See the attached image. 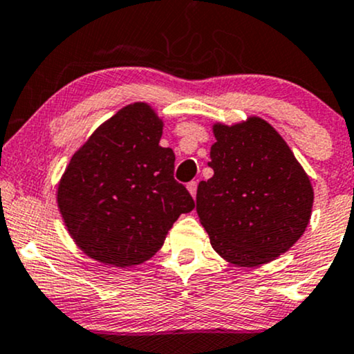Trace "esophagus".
<instances>
[{"instance_id": "obj_1", "label": "esophagus", "mask_w": 354, "mask_h": 354, "mask_svg": "<svg viewBox=\"0 0 354 354\" xmlns=\"http://www.w3.org/2000/svg\"><path fill=\"white\" fill-rule=\"evenodd\" d=\"M186 188H188V191L191 193V196H196V189H198V183L196 181H189L188 185H186Z\"/></svg>"}]
</instances>
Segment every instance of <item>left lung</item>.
Here are the masks:
<instances>
[{"instance_id": "8db88e82", "label": "left lung", "mask_w": 354, "mask_h": 354, "mask_svg": "<svg viewBox=\"0 0 354 354\" xmlns=\"http://www.w3.org/2000/svg\"><path fill=\"white\" fill-rule=\"evenodd\" d=\"M216 143L201 181L196 211L211 246L226 261L258 266L286 253L311 218L308 174L279 133L258 116L213 126Z\"/></svg>"}]
</instances>
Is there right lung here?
<instances>
[{
  "label": "right lung",
  "mask_w": 354,
  "mask_h": 354,
  "mask_svg": "<svg viewBox=\"0 0 354 354\" xmlns=\"http://www.w3.org/2000/svg\"><path fill=\"white\" fill-rule=\"evenodd\" d=\"M163 121L146 103L109 118L73 154L58 185V208L83 253L118 268L141 265L194 208L174 180V153L160 146Z\"/></svg>",
  "instance_id": "1"
}]
</instances>
